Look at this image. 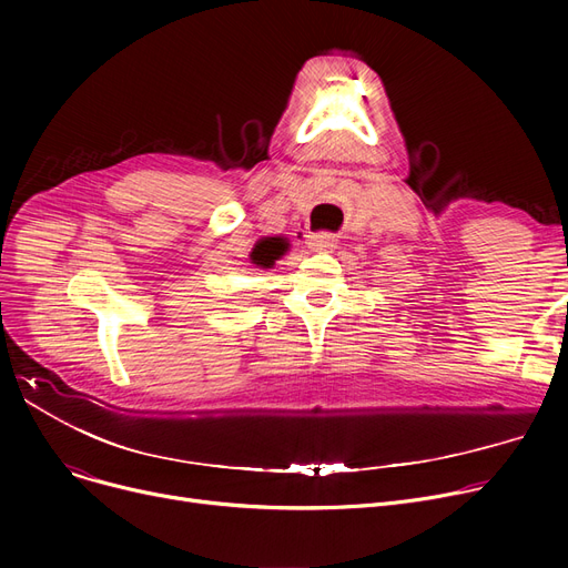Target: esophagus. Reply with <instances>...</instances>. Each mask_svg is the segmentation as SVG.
I'll return each instance as SVG.
<instances>
[{"mask_svg":"<svg viewBox=\"0 0 568 568\" xmlns=\"http://www.w3.org/2000/svg\"><path fill=\"white\" fill-rule=\"evenodd\" d=\"M308 246H311L313 251H329V248L336 246V239H334L332 234H324V232H320V234H308Z\"/></svg>","mask_w":568,"mask_h":568,"instance_id":"esophagus-1","label":"esophagus"}]
</instances>
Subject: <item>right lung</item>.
I'll use <instances>...</instances> for the list:
<instances>
[{"mask_svg":"<svg viewBox=\"0 0 568 568\" xmlns=\"http://www.w3.org/2000/svg\"><path fill=\"white\" fill-rule=\"evenodd\" d=\"M272 239H274V236H272ZM281 255H283V251H281L274 242H260V244L253 248L251 260H253V264H257V266H262V268H268Z\"/></svg>","mask_w":568,"mask_h":568,"instance_id":"right-lung-1","label":"right lung"}]
</instances>
